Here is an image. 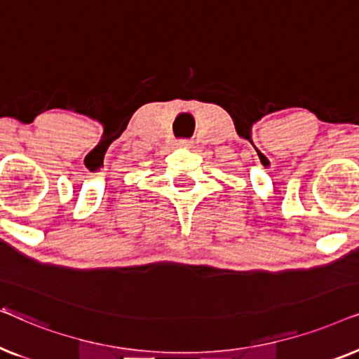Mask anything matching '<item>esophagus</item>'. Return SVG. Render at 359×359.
Returning a JSON list of instances; mask_svg holds the SVG:
<instances>
[{"instance_id": "34e87169", "label": "esophagus", "mask_w": 359, "mask_h": 359, "mask_svg": "<svg viewBox=\"0 0 359 359\" xmlns=\"http://www.w3.org/2000/svg\"><path fill=\"white\" fill-rule=\"evenodd\" d=\"M178 145H181V147H188V145H191V140L181 139V140H178Z\"/></svg>"}]
</instances>
